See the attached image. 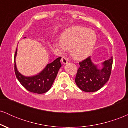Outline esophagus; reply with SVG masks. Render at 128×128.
<instances>
[{
  "instance_id": "1",
  "label": "esophagus",
  "mask_w": 128,
  "mask_h": 128,
  "mask_svg": "<svg viewBox=\"0 0 128 128\" xmlns=\"http://www.w3.org/2000/svg\"><path fill=\"white\" fill-rule=\"evenodd\" d=\"M61 61H62L63 64H67V63H68V60H67V58H66V57H62Z\"/></svg>"
}]
</instances>
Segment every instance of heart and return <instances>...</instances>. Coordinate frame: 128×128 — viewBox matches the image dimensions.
Segmentation results:
<instances>
[{"instance_id":"heart-1","label":"heart","mask_w":128,"mask_h":128,"mask_svg":"<svg viewBox=\"0 0 128 128\" xmlns=\"http://www.w3.org/2000/svg\"><path fill=\"white\" fill-rule=\"evenodd\" d=\"M96 42L97 36L93 30L82 26H75L64 32L60 42L55 43V46L61 52L64 50H71L73 59L80 61L90 55Z\"/></svg>"}]
</instances>
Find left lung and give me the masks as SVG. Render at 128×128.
<instances>
[{"label":"left lung","mask_w":128,"mask_h":128,"mask_svg":"<svg viewBox=\"0 0 128 128\" xmlns=\"http://www.w3.org/2000/svg\"><path fill=\"white\" fill-rule=\"evenodd\" d=\"M112 57L102 62L99 68L94 64L90 56L79 62V67L76 76V85L85 92H95L104 86L109 80L112 67Z\"/></svg>","instance_id":"obj_1"}]
</instances>
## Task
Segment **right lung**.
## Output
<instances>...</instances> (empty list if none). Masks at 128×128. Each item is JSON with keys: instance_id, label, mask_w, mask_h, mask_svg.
Listing matches in <instances>:
<instances>
[{"instance_id": "1", "label": "right lung", "mask_w": 128, "mask_h": 128, "mask_svg": "<svg viewBox=\"0 0 128 128\" xmlns=\"http://www.w3.org/2000/svg\"><path fill=\"white\" fill-rule=\"evenodd\" d=\"M26 38V37H24ZM17 54V48L14 56V69L17 78L25 88L31 92L43 94L50 89L54 80L61 68V57L56 59L54 62L48 64L38 74L32 76H25L18 71L16 66V58Z\"/></svg>"}]
</instances>
